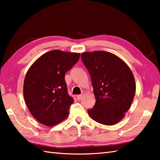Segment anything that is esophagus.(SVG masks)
I'll list each match as a JSON object with an SVG mask.
<instances>
[{"mask_svg":"<svg viewBox=\"0 0 160 160\" xmlns=\"http://www.w3.org/2000/svg\"><path fill=\"white\" fill-rule=\"evenodd\" d=\"M83 96H84V94L78 95V96H77V100H80L82 99V98Z\"/></svg>","mask_w":160,"mask_h":160,"instance_id":"34e87169","label":"esophagus"}]
</instances>
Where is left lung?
<instances>
[{
    "instance_id": "left-lung-1",
    "label": "left lung",
    "mask_w": 160,
    "mask_h": 160,
    "mask_svg": "<svg viewBox=\"0 0 160 160\" xmlns=\"http://www.w3.org/2000/svg\"><path fill=\"white\" fill-rule=\"evenodd\" d=\"M81 58L90 74L96 98L88 114L102 124L118 123L130 108L135 93L130 68L115 54L104 51L85 52Z\"/></svg>"
}]
</instances>
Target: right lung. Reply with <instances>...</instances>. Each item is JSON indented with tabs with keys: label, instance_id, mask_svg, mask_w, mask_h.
<instances>
[{
	"label": "right lung",
	"instance_id": "1",
	"mask_svg": "<svg viewBox=\"0 0 160 160\" xmlns=\"http://www.w3.org/2000/svg\"><path fill=\"white\" fill-rule=\"evenodd\" d=\"M80 53L52 50L38 58L27 72L23 95L30 113L47 127L69 115L73 99L67 92L64 76L80 58Z\"/></svg>",
	"mask_w": 160,
	"mask_h": 160
}]
</instances>
